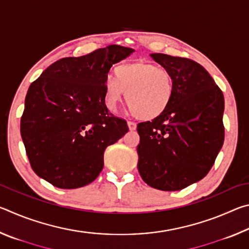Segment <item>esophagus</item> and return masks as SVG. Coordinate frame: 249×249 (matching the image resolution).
Masks as SVG:
<instances>
[{"label": "esophagus", "instance_id": "obj_1", "mask_svg": "<svg viewBox=\"0 0 249 249\" xmlns=\"http://www.w3.org/2000/svg\"><path fill=\"white\" fill-rule=\"evenodd\" d=\"M127 125H128L129 130H135V129H136V127H137L136 123H134V122H130V121L127 122Z\"/></svg>", "mask_w": 249, "mask_h": 249}]
</instances>
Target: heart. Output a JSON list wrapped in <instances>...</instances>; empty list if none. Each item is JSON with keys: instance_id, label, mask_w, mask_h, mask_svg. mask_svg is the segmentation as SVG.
<instances>
[{"instance_id": "obj_1", "label": "heart", "mask_w": 249, "mask_h": 249, "mask_svg": "<svg viewBox=\"0 0 249 249\" xmlns=\"http://www.w3.org/2000/svg\"><path fill=\"white\" fill-rule=\"evenodd\" d=\"M114 77L103 86L104 102L116 111L125 92L126 104L137 119H157L169 107L175 94V78L169 70L151 62L137 60L116 67Z\"/></svg>"}]
</instances>
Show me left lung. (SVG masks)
Masks as SVG:
<instances>
[{
    "instance_id": "8db88e82",
    "label": "left lung",
    "mask_w": 249,
    "mask_h": 249,
    "mask_svg": "<svg viewBox=\"0 0 249 249\" xmlns=\"http://www.w3.org/2000/svg\"><path fill=\"white\" fill-rule=\"evenodd\" d=\"M150 57L175 78V94L165 112L137 125L138 171L162 191H178L208 175L224 142V96L203 67L165 53Z\"/></svg>"
}]
</instances>
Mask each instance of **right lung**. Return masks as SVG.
<instances>
[{"instance_id":"1","label":"right lung","mask_w":249,"mask_h":249,"mask_svg":"<svg viewBox=\"0 0 249 249\" xmlns=\"http://www.w3.org/2000/svg\"><path fill=\"white\" fill-rule=\"evenodd\" d=\"M134 49L109 45L81 57L59 59L29 87L20 135L35 174L60 189L91 183L104 150L128 132L111 113L103 86L111 67Z\"/></svg>"}]
</instances>
